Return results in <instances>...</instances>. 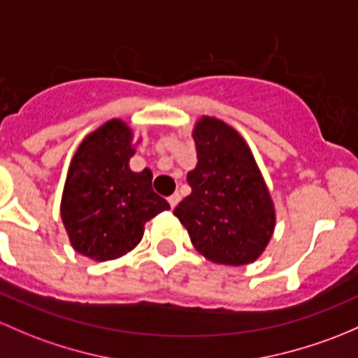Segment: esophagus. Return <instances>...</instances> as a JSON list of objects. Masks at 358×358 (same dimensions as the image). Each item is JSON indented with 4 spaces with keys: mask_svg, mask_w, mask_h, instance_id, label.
Returning a JSON list of instances; mask_svg holds the SVG:
<instances>
[{
    "mask_svg": "<svg viewBox=\"0 0 358 358\" xmlns=\"http://www.w3.org/2000/svg\"><path fill=\"white\" fill-rule=\"evenodd\" d=\"M179 200H180L179 193H174V194H172V196H169V203H171L172 208H174V206L179 203Z\"/></svg>",
    "mask_w": 358,
    "mask_h": 358,
    "instance_id": "1",
    "label": "esophagus"
}]
</instances>
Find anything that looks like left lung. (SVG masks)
Wrapping results in <instances>:
<instances>
[{
  "mask_svg": "<svg viewBox=\"0 0 358 358\" xmlns=\"http://www.w3.org/2000/svg\"><path fill=\"white\" fill-rule=\"evenodd\" d=\"M196 169L187 172L191 194L176 206L191 243L205 259L224 265L257 260L274 233L275 212L245 139L213 117L193 131Z\"/></svg>",
  "mask_w": 358,
  "mask_h": 358,
  "instance_id": "obj_1",
  "label": "left lung"
}]
</instances>
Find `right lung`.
I'll return each mask as SVG.
<instances>
[{
	"label": "right lung",
	"instance_id": "right-lung-1",
	"mask_svg": "<svg viewBox=\"0 0 358 358\" xmlns=\"http://www.w3.org/2000/svg\"><path fill=\"white\" fill-rule=\"evenodd\" d=\"M132 132L113 119L91 132L70 164L62 220L80 255L105 262L141 241L145 224L171 208L152 187V171L132 172Z\"/></svg>",
	"mask_w": 358,
	"mask_h": 358
}]
</instances>
